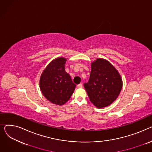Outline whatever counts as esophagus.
<instances>
[{
    "instance_id": "obj_1",
    "label": "esophagus",
    "mask_w": 152,
    "mask_h": 152,
    "mask_svg": "<svg viewBox=\"0 0 152 152\" xmlns=\"http://www.w3.org/2000/svg\"><path fill=\"white\" fill-rule=\"evenodd\" d=\"M77 88H82V87H83V84H78L77 86Z\"/></svg>"
}]
</instances>
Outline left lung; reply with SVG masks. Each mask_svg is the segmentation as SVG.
<instances>
[{"label": "left lung", "mask_w": 152, "mask_h": 152, "mask_svg": "<svg viewBox=\"0 0 152 152\" xmlns=\"http://www.w3.org/2000/svg\"><path fill=\"white\" fill-rule=\"evenodd\" d=\"M84 86L91 102L101 108L111 105L117 99L123 81L118 71L108 61L97 58L91 63L89 81Z\"/></svg>", "instance_id": "obj_1"}]
</instances>
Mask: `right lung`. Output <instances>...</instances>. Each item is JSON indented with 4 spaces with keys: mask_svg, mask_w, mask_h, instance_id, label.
Listing matches in <instances>:
<instances>
[{
    "mask_svg": "<svg viewBox=\"0 0 152 152\" xmlns=\"http://www.w3.org/2000/svg\"><path fill=\"white\" fill-rule=\"evenodd\" d=\"M66 59L59 57L52 60L40 78V89L44 96L55 105H62L69 100L76 86L65 69Z\"/></svg>",
    "mask_w": 152,
    "mask_h": 152,
    "instance_id": "1",
    "label": "right lung"
}]
</instances>
